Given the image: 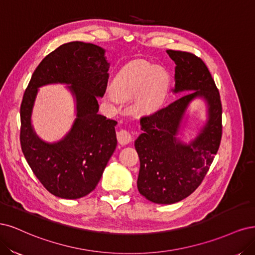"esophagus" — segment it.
Listing matches in <instances>:
<instances>
[{
  "mask_svg": "<svg viewBox=\"0 0 255 255\" xmlns=\"http://www.w3.org/2000/svg\"><path fill=\"white\" fill-rule=\"evenodd\" d=\"M118 136V141L121 145H127L131 141H132V134H131L128 130L125 129H121L117 132Z\"/></svg>",
  "mask_w": 255,
  "mask_h": 255,
  "instance_id": "esophagus-1",
  "label": "esophagus"
}]
</instances>
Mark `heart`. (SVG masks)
Instances as JSON below:
<instances>
[{"mask_svg": "<svg viewBox=\"0 0 255 255\" xmlns=\"http://www.w3.org/2000/svg\"><path fill=\"white\" fill-rule=\"evenodd\" d=\"M169 88V76L165 70L155 68L146 61H135L125 65L112 84L113 93L108 100L116 103L118 98H130L136 95L139 108L148 110L159 107L165 101Z\"/></svg>", "mask_w": 255, "mask_h": 255, "instance_id": "b5f03b06", "label": "heart"}]
</instances>
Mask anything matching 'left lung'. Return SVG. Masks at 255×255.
I'll return each mask as SVG.
<instances>
[{
    "mask_svg": "<svg viewBox=\"0 0 255 255\" xmlns=\"http://www.w3.org/2000/svg\"><path fill=\"white\" fill-rule=\"evenodd\" d=\"M175 62V94L170 105L141 119L143 132L134 141L139 158L137 190L147 200L171 204L190 196L203 180L221 139L219 92L204 62L194 54L167 50ZM204 101L206 120L190 141L181 138L188 125V108Z\"/></svg>",
    "mask_w": 255,
    "mask_h": 255,
    "instance_id": "1",
    "label": "left lung"
}]
</instances>
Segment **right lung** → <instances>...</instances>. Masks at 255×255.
Listing matches in <instances>:
<instances>
[{
  "label": "right lung",
  "mask_w": 255,
  "mask_h": 255,
  "mask_svg": "<svg viewBox=\"0 0 255 255\" xmlns=\"http://www.w3.org/2000/svg\"><path fill=\"white\" fill-rule=\"evenodd\" d=\"M109 61L101 46L73 41L48 54L32 74L21 105V148L32 172L46 190L63 199L91 193L117 148L118 122L98 114V98L108 83ZM67 84L76 105V119L56 142L41 139L32 125L38 89Z\"/></svg>",
  "instance_id": "right-lung-1"
}]
</instances>
